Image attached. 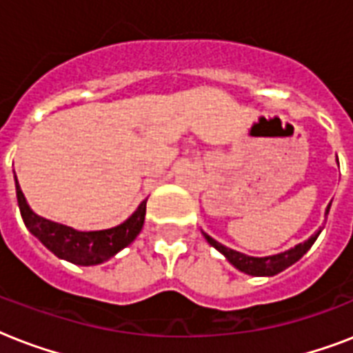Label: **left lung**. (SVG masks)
Wrapping results in <instances>:
<instances>
[{
	"instance_id": "obj_1",
	"label": "left lung",
	"mask_w": 353,
	"mask_h": 353,
	"mask_svg": "<svg viewBox=\"0 0 353 353\" xmlns=\"http://www.w3.org/2000/svg\"><path fill=\"white\" fill-rule=\"evenodd\" d=\"M328 210H326V212H328ZM319 234H321V231H319L317 234H313L312 238L304 241V243H299L296 247L290 249V251L265 258L247 256L243 252H238L234 251V249H229V247L221 245V243H218L214 238H210L209 234H205V238H207V241H209L210 245L214 247V249H218V251H220L236 269H240L241 273L252 274V276H273V274H279L280 271H284V269H288L290 265H293L296 260H301V258L307 252V249L315 243Z\"/></svg>"
}]
</instances>
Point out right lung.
I'll use <instances>...</instances> for the list:
<instances>
[{
  "instance_id": "add662e5",
  "label": "right lung",
  "mask_w": 353,
  "mask_h": 353,
  "mask_svg": "<svg viewBox=\"0 0 353 353\" xmlns=\"http://www.w3.org/2000/svg\"><path fill=\"white\" fill-rule=\"evenodd\" d=\"M16 196H18L19 212L25 227L58 258L79 265H97L115 256L121 249L130 245L137 238L146 214V201H143L139 209L121 225L106 231L82 232L34 214L19 188L18 179H16Z\"/></svg>"
}]
</instances>
